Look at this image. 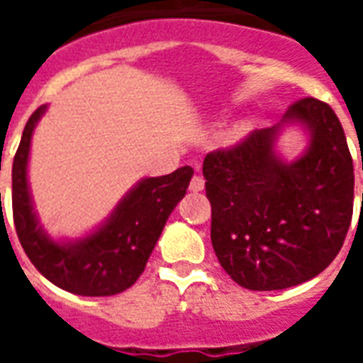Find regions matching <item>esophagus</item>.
Wrapping results in <instances>:
<instances>
[{
	"mask_svg": "<svg viewBox=\"0 0 363 363\" xmlns=\"http://www.w3.org/2000/svg\"><path fill=\"white\" fill-rule=\"evenodd\" d=\"M204 177L196 174V177H192V181H190V190H192V192H202V190H204Z\"/></svg>",
	"mask_w": 363,
	"mask_h": 363,
	"instance_id": "34e87169",
	"label": "esophagus"
}]
</instances>
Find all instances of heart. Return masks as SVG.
<instances>
[{
    "label": "heart",
    "instance_id": "heart-1",
    "mask_svg": "<svg viewBox=\"0 0 363 363\" xmlns=\"http://www.w3.org/2000/svg\"><path fill=\"white\" fill-rule=\"evenodd\" d=\"M245 130H247V124H239V126L233 128V132H231V135H233V138H239V135L245 134Z\"/></svg>",
    "mask_w": 363,
    "mask_h": 363
}]
</instances>
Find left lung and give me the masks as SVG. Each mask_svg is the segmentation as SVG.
Returning a JSON list of instances; mask_svg holds the SVG:
<instances>
[{"label":"left lung","mask_w":363,"mask_h":363,"mask_svg":"<svg viewBox=\"0 0 363 363\" xmlns=\"http://www.w3.org/2000/svg\"><path fill=\"white\" fill-rule=\"evenodd\" d=\"M289 125L308 135L306 150L291 162L275 150ZM202 173L213 251L239 286L272 291L303 284L342 249L354 208V165L342 124L327 103L297 101L276 126L208 153Z\"/></svg>","instance_id":"left-lung-1"}]
</instances>
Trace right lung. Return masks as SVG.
Wrapping results in <instances>:
<instances>
[{"instance_id": "obj_1", "label": "right lung", "mask_w": 363, "mask_h": 363, "mask_svg": "<svg viewBox=\"0 0 363 363\" xmlns=\"http://www.w3.org/2000/svg\"><path fill=\"white\" fill-rule=\"evenodd\" d=\"M46 108V104L38 106L28 118L13 159V221L17 237L36 270L58 288L77 296H116L142 276L169 216L186 194L194 171L192 167H181L171 174L145 177L89 233L54 239L38 220L27 174L30 140Z\"/></svg>"}]
</instances>
